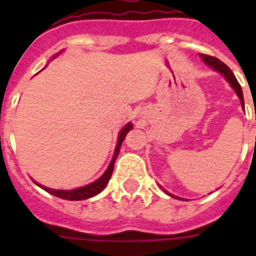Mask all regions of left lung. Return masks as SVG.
<instances>
[{"label":"left lung","mask_w":256,"mask_h":256,"mask_svg":"<svg viewBox=\"0 0 256 256\" xmlns=\"http://www.w3.org/2000/svg\"><path fill=\"white\" fill-rule=\"evenodd\" d=\"M200 57H202V60L204 62H206L207 65H210L211 68H214L215 70H218L219 73H222L224 77H226V80L231 84V86H232V88H234L235 92H236V94H238V96L240 98V102H242V106L244 108V100H243V92H242V88H240V85H239V82L236 81V78H235L234 73L231 72L230 68L227 65H224L220 60H218V58L212 57V56H207V54H200ZM171 195V194H168ZM171 196H174V195H171Z\"/></svg>","instance_id":"8db88e82"}]
</instances>
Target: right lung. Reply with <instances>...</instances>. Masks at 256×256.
<instances>
[{"label":"right lung","mask_w":256,"mask_h":256,"mask_svg":"<svg viewBox=\"0 0 256 256\" xmlns=\"http://www.w3.org/2000/svg\"><path fill=\"white\" fill-rule=\"evenodd\" d=\"M132 124H128L124 126L120 132V136H118V144H116V152H114V156H112V162L108 164V170L104 171V174L100 176L98 180L96 182L90 183L88 186L85 187H80V188H76V190H70V191H66V190H52V188H48L45 186H41L42 188L48 192H50L52 195L54 196H58V198H62V199H68V200H82V199H88V198H92L94 195L100 194V191L104 190V186L108 184V179L112 176V170H114V162H116V156H118V152H120V144L124 142V136L128 134L130 130H132ZM40 186V184H38Z\"/></svg>","instance_id":"1"}]
</instances>
